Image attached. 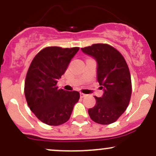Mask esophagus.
I'll use <instances>...</instances> for the list:
<instances>
[{"label": "esophagus", "mask_w": 156, "mask_h": 156, "mask_svg": "<svg viewBox=\"0 0 156 156\" xmlns=\"http://www.w3.org/2000/svg\"><path fill=\"white\" fill-rule=\"evenodd\" d=\"M80 98H84V97H86V96H87V94H83V93H80Z\"/></svg>", "instance_id": "34e87169"}]
</instances>
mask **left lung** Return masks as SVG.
Masks as SVG:
<instances>
[{
	"label": "left lung",
	"mask_w": 156,
	"mask_h": 156,
	"mask_svg": "<svg viewBox=\"0 0 156 156\" xmlns=\"http://www.w3.org/2000/svg\"><path fill=\"white\" fill-rule=\"evenodd\" d=\"M97 62V79L103 90L101 98L88 110L91 119L101 125L114 122L126 110L131 96V78L124 57L106 44H94L81 48Z\"/></svg>",
	"instance_id": "8db88e82"
}]
</instances>
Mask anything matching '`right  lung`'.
<instances>
[{
  "instance_id": "right-lung-1",
  "label": "right lung",
  "mask_w": 156,
  "mask_h": 156,
  "mask_svg": "<svg viewBox=\"0 0 156 156\" xmlns=\"http://www.w3.org/2000/svg\"><path fill=\"white\" fill-rule=\"evenodd\" d=\"M79 48L48 47L31 62L25 81V96L28 106L42 122L59 125L70 117L80 94L58 89V80L64 74Z\"/></svg>"
}]
</instances>
